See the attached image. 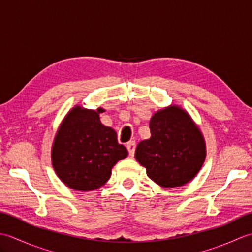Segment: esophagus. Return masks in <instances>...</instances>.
<instances>
[{
	"label": "esophagus",
	"mask_w": 252,
	"mask_h": 252,
	"mask_svg": "<svg viewBox=\"0 0 252 252\" xmlns=\"http://www.w3.org/2000/svg\"><path fill=\"white\" fill-rule=\"evenodd\" d=\"M126 148H127V152H129L130 156H134V153H135V142L134 141H131L126 144Z\"/></svg>",
	"instance_id": "obj_1"
}]
</instances>
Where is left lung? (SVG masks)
I'll return each mask as SVG.
<instances>
[{
	"mask_svg": "<svg viewBox=\"0 0 252 252\" xmlns=\"http://www.w3.org/2000/svg\"><path fill=\"white\" fill-rule=\"evenodd\" d=\"M151 138L138 143L135 158L162 187L183 186L199 172L205 141L186 112L176 106L156 112L149 122Z\"/></svg>",
	"mask_w": 252,
	"mask_h": 252,
	"instance_id": "obj_1",
	"label": "left lung"
}]
</instances>
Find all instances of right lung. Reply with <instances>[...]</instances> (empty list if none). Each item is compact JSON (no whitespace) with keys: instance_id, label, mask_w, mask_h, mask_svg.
<instances>
[{"instance_id":"right-lung-1","label":"right lung","mask_w":252,"mask_h":252,"mask_svg":"<svg viewBox=\"0 0 252 252\" xmlns=\"http://www.w3.org/2000/svg\"><path fill=\"white\" fill-rule=\"evenodd\" d=\"M76 107L63 119L52 148L55 172L68 187L89 191L104 185L111 169L127 156L117 133L101 125L99 114Z\"/></svg>"}]
</instances>
